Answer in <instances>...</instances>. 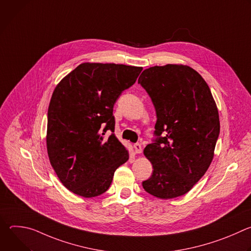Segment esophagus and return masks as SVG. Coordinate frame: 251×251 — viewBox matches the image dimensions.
<instances>
[{
    "mask_svg": "<svg viewBox=\"0 0 251 251\" xmlns=\"http://www.w3.org/2000/svg\"><path fill=\"white\" fill-rule=\"evenodd\" d=\"M134 149H135V153L136 154H141L143 149H142V146L139 144V143H136V144H134Z\"/></svg>",
    "mask_w": 251,
    "mask_h": 251,
    "instance_id": "1",
    "label": "esophagus"
}]
</instances>
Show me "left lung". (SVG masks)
Segmentation results:
<instances>
[{"label": "left lung", "mask_w": 251, "mask_h": 251, "mask_svg": "<svg viewBox=\"0 0 251 251\" xmlns=\"http://www.w3.org/2000/svg\"><path fill=\"white\" fill-rule=\"evenodd\" d=\"M138 83L155 106L158 136L144 149L154 171L142 186L162 200L181 197L201 180L213 159L220 135L216 101L201 75L188 65L149 67Z\"/></svg>", "instance_id": "obj_1"}]
</instances>
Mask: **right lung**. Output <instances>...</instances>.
<instances>
[{
	"label": "right lung",
	"instance_id": "obj_1",
	"mask_svg": "<svg viewBox=\"0 0 251 251\" xmlns=\"http://www.w3.org/2000/svg\"><path fill=\"white\" fill-rule=\"evenodd\" d=\"M142 67L84 62L55 86L48 111L47 149L62 185L83 198L109 189L129 153L112 133L113 106L132 86Z\"/></svg>",
	"mask_w": 251,
	"mask_h": 251
}]
</instances>
